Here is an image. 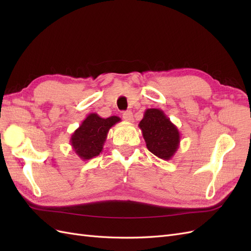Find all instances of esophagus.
Wrapping results in <instances>:
<instances>
[{
	"label": "esophagus",
	"mask_w": 251,
	"mask_h": 251,
	"mask_svg": "<svg viewBox=\"0 0 251 251\" xmlns=\"http://www.w3.org/2000/svg\"><path fill=\"white\" fill-rule=\"evenodd\" d=\"M123 117L126 121H128V123H132L133 121V113L131 111H126L123 114Z\"/></svg>",
	"instance_id": "obj_1"
}]
</instances>
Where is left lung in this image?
Returning <instances> with one entry per match:
<instances>
[{"label":"left lung","instance_id":"8db88e82","mask_svg":"<svg viewBox=\"0 0 251 251\" xmlns=\"http://www.w3.org/2000/svg\"><path fill=\"white\" fill-rule=\"evenodd\" d=\"M138 126L148 150L158 158L171 160L180 144V132L160 109H147Z\"/></svg>","mask_w":251,"mask_h":251}]
</instances>
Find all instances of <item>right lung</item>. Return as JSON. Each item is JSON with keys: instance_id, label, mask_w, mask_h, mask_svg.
Instances as JSON below:
<instances>
[{"instance_id": "obj_1", "label": "right lung", "mask_w": 251, "mask_h": 251, "mask_svg": "<svg viewBox=\"0 0 251 251\" xmlns=\"http://www.w3.org/2000/svg\"><path fill=\"white\" fill-rule=\"evenodd\" d=\"M120 120L118 116L102 118L96 113L89 114L71 135L70 143L75 154L83 161L100 155L109 130Z\"/></svg>"}]
</instances>
